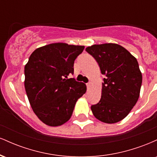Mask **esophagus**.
Instances as JSON below:
<instances>
[{"instance_id":"1","label":"esophagus","mask_w":157,"mask_h":157,"mask_svg":"<svg viewBox=\"0 0 157 157\" xmlns=\"http://www.w3.org/2000/svg\"><path fill=\"white\" fill-rule=\"evenodd\" d=\"M86 85H87V88H88V89H89V88H90V86H91V82H88V83L87 84H86Z\"/></svg>"}]
</instances>
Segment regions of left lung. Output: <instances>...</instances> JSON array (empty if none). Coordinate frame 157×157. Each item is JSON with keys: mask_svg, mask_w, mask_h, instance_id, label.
Here are the masks:
<instances>
[{"mask_svg": "<svg viewBox=\"0 0 157 157\" xmlns=\"http://www.w3.org/2000/svg\"><path fill=\"white\" fill-rule=\"evenodd\" d=\"M86 50L94 57L105 75L101 99L91 107L94 116L108 124L121 121L140 97L142 77L136 57L116 44H95Z\"/></svg>", "mask_w": 157, "mask_h": 157, "instance_id": "left-lung-1", "label": "left lung"}]
</instances>
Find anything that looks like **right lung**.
I'll list each match as a JSON object with an SVG mask.
<instances>
[{"label":"right lung","instance_id":"1","mask_svg":"<svg viewBox=\"0 0 157 157\" xmlns=\"http://www.w3.org/2000/svg\"><path fill=\"white\" fill-rule=\"evenodd\" d=\"M84 46L55 43L37 48L24 68V86L29 101L40 120L49 126H60L72 115L86 86L74 78V63Z\"/></svg>","mask_w":157,"mask_h":157}]
</instances>
